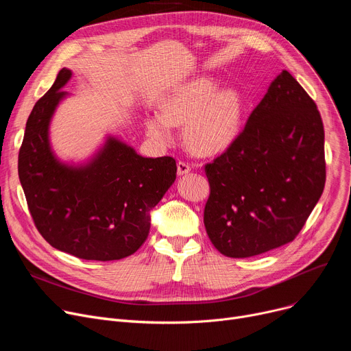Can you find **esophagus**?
<instances>
[{"label": "esophagus", "mask_w": 351, "mask_h": 351, "mask_svg": "<svg viewBox=\"0 0 351 351\" xmlns=\"http://www.w3.org/2000/svg\"><path fill=\"white\" fill-rule=\"evenodd\" d=\"M191 172V165L188 162H183V160H179L178 162V175L179 176H183Z\"/></svg>", "instance_id": "obj_1"}]
</instances>
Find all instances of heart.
Returning <instances> with one entry per match:
<instances>
[{
  "instance_id": "b5f03b06",
  "label": "heart",
  "mask_w": 351,
  "mask_h": 351,
  "mask_svg": "<svg viewBox=\"0 0 351 351\" xmlns=\"http://www.w3.org/2000/svg\"><path fill=\"white\" fill-rule=\"evenodd\" d=\"M243 102L234 89L219 90L215 81L195 78L173 88L160 102V114L146 119V134L159 145L173 139L172 126L185 123L189 149L212 156L225 152L242 129Z\"/></svg>"
}]
</instances>
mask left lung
<instances>
[{
	"label": "left lung",
	"mask_w": 351,
	"mask_h": 351,
	"mask_svg": "<svg viewBox=\"0 0 351 351\" xmlns=\"http://www.w3.org/2000/svg\"><path fill=\"white\" fill-rule=\"evenodd\" d=\"M210 195L204 223L228 257H250L291 242L326 182L319 109L287 71L270 84L228 151L205 166Z\"/></svg>",
	"instance_id": "8db88e82"
}]
</instances>
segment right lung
<instances>
[{
    "instance_id": "right-lung-1",
    "label": "right lung",
    "mask_w": 351,
    "mask_h": 351,
    "mask_svg": "<svg viewBox=\"0 0 351 351\" xmlns=\"http://www.w3.org/2000/svg\"><path fill=\"white\" fill-rule=\"evenodd\" d=\"M71 77L62 68L34 105L18 176L34 223L52 247L85 261H119L146 241L151 210L175 182L176 162L143 158L112 135L86 162H62L52 151L49 125Z\"/></svg>"
}]
</instances>
